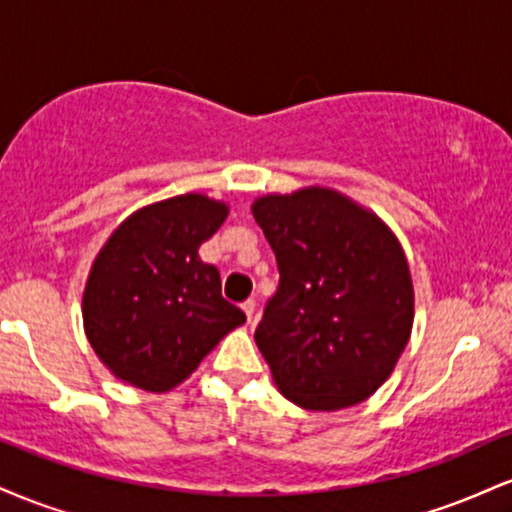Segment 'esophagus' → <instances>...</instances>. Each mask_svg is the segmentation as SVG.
<instances>
[{
  "label": "esophagus",
  "instance_id": "esophagus-1",
  "mask_svg": "<svg viewBox=\"0 0 512 512\" xmlns=\"http://www.w3.org/2000/svg\"><path fill=\"white\" fill-rule=\"evenodd\" d=\"M243 310H245V315H248V322H252V317H255V310H257L255 298H248V301L243 303Z\"/></svg>",
  "mask_w": 512,
  "mask_h": 512
}]
</instances>
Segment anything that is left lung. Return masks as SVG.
<instances>
[{
	"instance_id": "left-lung-1",
	"label": "left lung",
	"mask_w": 512,
	"mask_h": 512,
	"mask_svg": "<svg viewBox=\"0 0 512 512\" xmlns=\"http://www.w3.org/2000/svg\"><path fill=\"white\" fill-rule=\"evenodd\" d=\"M252 216L281 276L255 330L274 385L310 411L361 404L390 378L414 325L397 236L330 187L257 197Z\"/></svg>"
}]
</instances>
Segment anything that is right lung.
I'll list each match as a JSON object with an SVG mask.
<instances>
[{
	"instance_id": "right-lung-1",
	"label": "right lung",
	"mask_w": 512,
	"mask_h": 512,
	"mask_svg": "<svg viewBox=\"0 0 512 512\" xmlns=\"http://www.w3.org/2000/svg\"><path fill=\"white\" fill-rule=\"evenodd\" d=\"M226 216V202L187 192L137 209L105 240L81 313L88 344L122 383L170 392L245 322L197 252Z\"/></svg>"
}]
</instances>
